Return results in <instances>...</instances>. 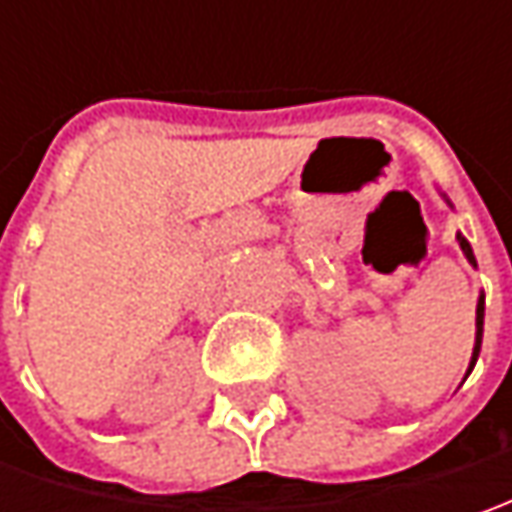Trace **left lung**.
I'll return each instance as SVG.
<instances>
[{"label":"left lung","instance_id":"obj_1","mask_svg":"<svg viewBox=\"0 0 512 512\" xmlns=\"http://www.w3.org/2000/svg\"><path fill=\"white\" fill-rule=\"evenodd\" d=\"M459 245H462L464 256H467V262L470 265H476V256H473V247L467 245V239H464L462 233H459ZM482 330H484V296L479 299V307H476V347H473V359H470V370H473V364L479 359V350H482ZM467 370V373H470Z\"/></svg>","mask_w":512,"mask_h":512}]
</instances>
